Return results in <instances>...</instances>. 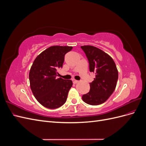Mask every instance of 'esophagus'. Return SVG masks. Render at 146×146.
<instances>
[{
    "instance_id": "1",
    "label": "esophagus",
    "mask_w": 146,
    "mask_h": 146,
    "mask_svg": "<svg viewBox=\"0 0 146 146\" xmlns=\"http://www.w3.org/2000/svg\"><path fill=\"white\" fill-rule=\"evenodd\" d=\"M73 82H74V83H78L79 82V81L78 80H74V81H73Z\"/></svg>"
}]
</instances>
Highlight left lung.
Segmentation results:
<instances>
[{"instance_id": "obj_1", "label": "left lung", "mask_w": 146, "mask_h": 146, "mask_svg": "<svg viewBox=\"0 0 146 146\" xmlns=\"http://www.w3.org/2000/svg\"><path fill=\"white\" fill-rule=\"evenodd\" d=\"M90 63V70L96 74L90 83V90L82 96L85 103L98 105L104 103L115 90L118 70L113 58L100 48L92 46H82Z\"/></svg>"}]
</instances>
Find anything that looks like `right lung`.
I'll return each mask as SVG.
<instances>
[{
    "label": "right lung",
    "mask_w": 146,
    "mask_h": 146,
    "mask_svg": "<svg viewBox=\"0 0 146 146\" xmlns=\"http://www.w3.org/2000/svg\"><path fill=\"white\" fill-rule=\"evenodd\" d=\"M72 48L60 46L48 47L36 56L30 68L31 90L38 102L46 108H59L67 99L72 82L56 78L57 70L62 68L65 54Z\"/></svg>",
    "instance_id": "1"
}]
</instances>
